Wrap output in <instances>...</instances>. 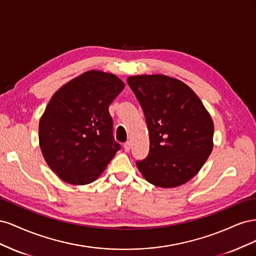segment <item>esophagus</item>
I'll use <instances>...</instances> for the list:
<instances>
[{
	"label": "esophagus",
	"mask_w": 256,
	"mask_h": 256,
	"mask_svg": "<svg viewBox=\"0 0 256 256\" xmlns=\"http://www.w3.org/2000/svg\"><path fill=\"white\" fill-rule=\"evenodd\" d=\"M130 148H131V142L130 141H128V142L124 144V150H125V152H129Z\"/></svg>",
	"instance_id": "34e87169"
}]
</instances>
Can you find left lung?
<instances>
[{
  "mask_svg": "<svg viewBox=\"0 0 256 256\" xmlns=\"http://www.w3.org/2000/svg\"><path fill=\"white\" fill-rule=\"evenodd\" d=\"M127 82L140 102L150 134V152L136 166L160 188L189 182L214 148V122L187 84L166 74L130 76Z\"/></svg>",
  "mask_w": 256,
  "mask_h": 256,
  "instance_id": "1",
  "label": "left lung"
}]
</instances>
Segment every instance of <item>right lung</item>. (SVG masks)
Segmentation results:
<instances>
[{"label": "right lung", "mask_w": 256, "mask_h": 256, "mask_svg": "<svg viewBox=\"0 0 256 256\" xmlns=\"http://www.w3.org/2000/svg\"><path fill=\"white\" fill-rule=\"evenodd\" d=\"M125 88L118 76L88 70L51 97L38 128L44 161L62 180L95 182L120 150L112 136L109 106Z\"/></svg>", "instance_id": "obj_1"}]
</instances>
